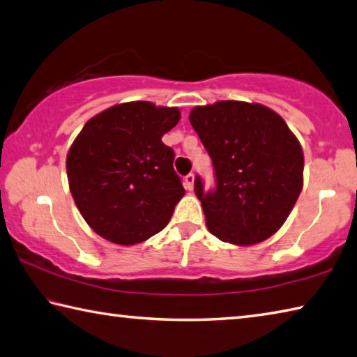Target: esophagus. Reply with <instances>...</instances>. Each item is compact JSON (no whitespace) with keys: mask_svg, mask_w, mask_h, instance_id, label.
Returning a JSON list of instances; mask_svg holds the SVG:
<instances>
[{"mask_svg":"<svg viewBox=\"0 0 357 357\" xmlns=\"http://www.w3.org/2000/svg\"><path fill=\"white\" fill-rule=\"evenodd\" d=\"M184 181H185V187H187V189L193 190V185H195V174H193V173L187 174Z\"/></svg>","mask_w":357,"mask_h":357,"instance_id":"esophagus-1","label":"esophagus"}]
</instances>
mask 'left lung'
<instances>
[{
  "instance_id": "left-lung-1",
  "label": "left lung",
  "mask_w": 357,
  "mask_h": 357,
  "mask_svg": "<svg viewBox=\"0 0 357 357\" xmlns=\"http://www.w3.org/2000/svg\"><path fill=\"white\" fill-rule=\"evenodd\" d=\"M189 120L217 176V189L209 193L195 179L207 229L238 246L267 241L303 190L300 140L280 114L259 102L226 100L197 106Z\"/></svg>"
}]
</instances>
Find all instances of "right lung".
<instances>
[{
  "instance_id": "right-lung-1",
  "label": "right lung",
  "mask_w": 357,
  "mask_h": 357,
  "mask_svg": "<svg viewBox=\"0 0 357 357\" xmlns=\"http://www.w3.org/2000/svg\"><path fill=\"white\" fill-rule=\"evenodd\" d=\"M179 120L178 107L129 101L96 114L76 135L66 162L68 185L96 234L131 246L170 222L185 190L162 135Z\"/></svg>"
}]
</instances>
